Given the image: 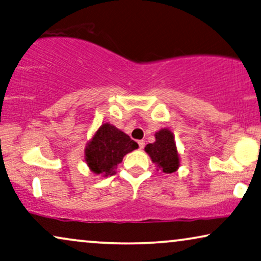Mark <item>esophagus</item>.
Listing matches in <instances>:
<instances>
[{
  "instance_id": "esophagus-1",
  "label": "esophagus",
  "mask_w": 261,
  "mask_h": 261,
  "mask_svg": "<svg viewBox=\"0 0 261 261\" xmlns=\"http://www.w3.org/2000/svg\"><path fill=\"white\" fill-rule=\"evenodd\" d=\"M144 145H145L144 141H138V147H140V149H143Z\"/></svg>"
}]
</instances>
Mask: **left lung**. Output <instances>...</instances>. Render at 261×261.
<instances>
[{
    "label": "left lung",
    "instance_id": "1",
    "mask_svg": "<svg viewBox=\"0 0 261 261\" xmlns=\"http://www.w3.org/2000/svg\"><path fill=\"white\" fill-rule=\"evenodd\" d=\"M156 141L147 144L144 150L150 156L151 161L166 174L175 172L179 167V155L176 151L174 136L169 130L162 128L155 134Z\"/></svg>",
    "mask_w": 261,
    "mask_h": 261
}]
</instances>
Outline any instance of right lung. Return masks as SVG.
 Returning <instances> with one entry per match:
<instances>
[{"label": "right lung", "mask_w": 261, "mask_h": 261, "mask_svg": "<svg viewBox=\"0 0 261 261\" xmlns=\"http://www.w3.org/2000/svg\"><path fill=\"white\" fill-rule=\"evenodd\" d=\"M138 148L136 142L111 124H102L85 150L90 171L103 176L112 175L127 152Z\"/></svg>", "instance_id": "right-lung-1"}]
</instances>
